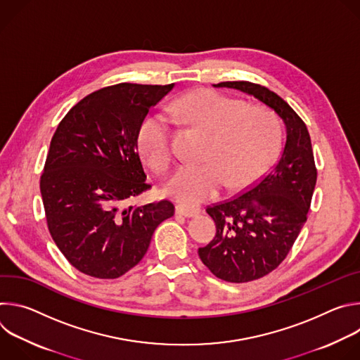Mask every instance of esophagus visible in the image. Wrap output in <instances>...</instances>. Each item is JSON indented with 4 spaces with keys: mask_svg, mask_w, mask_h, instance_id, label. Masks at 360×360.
Returning <instances> with one entry per match:
<instances>
[{
    "mask_svg": "<svg viewBox=\"0 0 360 360\" xmlns=\"http://www.w3.org/2000/svg\"><path fill=\"white\" fill-rule=\"evenodd\" d=\"M175 212H176L178 215H182V217H185V218H193V217L199 215L200 210H199V208H195V207H189V205H184V203H179V205H176Z\"/></svg>",
    "mask_w": 360,
    "mask_h": 360,
    "instance_id": "1",
    "label": "esophagus"
}]
</instances>
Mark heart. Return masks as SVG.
<instances>
[{
	"mask_svg": "<svg viewBox=\"0 0 360 360\" xmlns=\"http://www.w3.org/2000/svg\"><path fill=\"white\" fill-rule=\"evenodd\" d=\"M171 115L210 139L200 153V165H184L168 181L165 191L184 203L210 200L226 186L242 189L259 179L275 162L282 143L278 115L262 105L211 89H196L172 101ZM138 148L145 162L165 172L172 162L171 127L165 115L148 114L139 125Z\"/></svg>",
	"mask_w": 360,
	"mask_h": 360,
	"instance_id": "obj_1",
	"label": "heart"
}]
</instances>
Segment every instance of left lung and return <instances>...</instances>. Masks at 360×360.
I'll return each instance as SVG.
<instances>
[{
    "label": "left lung",
    "instance_id": "1",
    "mask_svg": "<svg viewBox=\"0 0 360 360\" xmlns=\"http://www.w3.org/2000/svg\"><path fill=\"white\" fill-rule=\"evenodd\" d=\"M214 86L255 96L286 128V143L274 169L245 193L207 208L217 235L198 249L199 258L217 278L243 283L268 275L286 258L307 219L318 172L304 122L278 94L248 81Z\"/></svg>",
    "mask_w": 360,
    "mask_h": 360
}]
</instances>
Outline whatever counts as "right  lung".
<instances>
[{"instance_id": "1", "label": "right lung", "mask_w": 360, "mask_h": 360, "mask_svg": "<svg viewBox=\"0 0 360 360\" xmlns=\"http://www.w3.org/2000/svg\"><path fill=\"white\" fill-rule=\"evenodd\" d=\"M172 88L124 82L98 89L68 111L51 139L39 181L46 225L67 261L88 276L127 274L175 212L167 199L125 207L150 188L139 125Z\"/></svg>"}]
</instances>
